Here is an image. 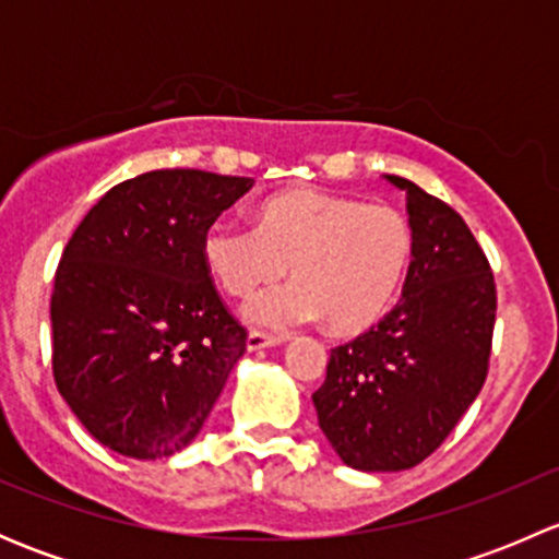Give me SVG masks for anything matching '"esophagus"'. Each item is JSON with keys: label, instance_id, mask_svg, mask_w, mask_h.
Instances as JSON below:
<instances>
[{"label": "esophagus", "instance_id": "esophagus-1", "mask_svg": "<svg viewBox=\"0 0 559 559\" xmlns=\"http://www.w3.org/2000/svg\"><path fill=\"white\" fill-rule=\"evenodd\" d=\"M281 341H284V337L264 335V332H248V337H246V352H262V348L281 346Z\"/></svg>", "mask_w": 559, "mask_h": 559}]
</instances>
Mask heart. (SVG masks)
<instances>
[{
  "mask_svg": "<svg viewBox=\"0 0 559 559\" xmlns=\"http://www.w3.org/2000/svg\"><path fill=\"white\" fill-rule=\"evenodd\" d=\"M202 257L227 295L248 297L281 278L243 308L253 326L286 332L326 319L337 335L370 330L403 289L414 259V229L389 205L319 189L281 191L259 202L253 229L216 222Z\"/></svg>",
  "mask_w": 559,
  "mask_h": 559,
  "instance_id": "1",
  "label": "heart"
}]
</instances>
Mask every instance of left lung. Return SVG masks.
Returning <instances> with one entry per match:
<instances>
[{"label":"left lung","mask_w":559,"mask_h":559,"mask_svg":"<svg viewBox=\"0 0 559 559\" xmlns=\"http://www.w3.org/2000/svg\"><path fill=\"white\" fill-rule=\"evenodd\" d=\"M384 178L405 191L414 229L403 300L332 348L313 392L330 447L365 473L405 471L441 447L487 379L498 308L492 270L460 213L411 180Z\"/></svg>","instance_id":"obj_1"}]
</instances>
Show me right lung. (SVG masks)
Masks as SVG:
<instances>
[{
  "label": "right lung",
  "instance_id": "right-lung-1",
  "mask_svg": "<svg viewBox=\"0 0 559 559\" xmlns=\"http://www.w3.org/2000/svg\"><path fill=\"white\" fill-rule=\"evenodd\" d=\"M253 178L154 170L110 191L61 253L50 297L53 379L83 427L134 460L200 436L246 330L218 300L205 229Z\"/></svg>",
  "mask_w": 559,
  "mask_h": 559
}]
</instances>
